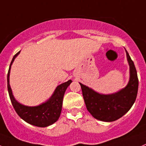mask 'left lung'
Returning a JSON list of instances; mask_svg holds the SVG:
<instances>
[{
    "label": "left lung",
    "mask_w": 146,
    "mask_h": 146,
    "mask_svg": "<svg viewBox=\"0 0 146 146\" xmlns=\"http://www.w3.org/2000/svg\"><path fill=\"white\" fill-rule=\"evenodd\" d=\"M130 66V80L125 88L111 95H102L80 83L86 108L93 117L104 122H112L123 117L136 100L138 90L137 71L126 51Z\"/></svg>",
    "instance_id": "1"
}]
</instances>
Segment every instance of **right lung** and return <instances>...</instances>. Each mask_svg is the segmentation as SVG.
Masks as SVG:
<instances>
[{
  "label": "right lung",
  "mask_w": 146,
  "mask_h": 146,
  "mask_svg": "<svg viewBox=\"0 0 146 146\" xmlns=\"http://www.w3.org/2000/svg\"><path fill=\"white\" fill-rule=\"evenodd\" d=\"M19 53H20V51H19L13 57V59L10 64L9 69H8V75H7L8 94H9L10 99L11 101L13 108L16 110V113L19 115V117L29 124L41 127L51 125L55 122L57 121L60 116L65 91L72 81L69 80V81L57 86L51 98L46 102H44L38 106L29 107L21 105L17 100H16L13 97L9 83L11 67V65L15 58L19 54Z\"/></svg>",
  "instance_id": "1"
}]
</instances>
